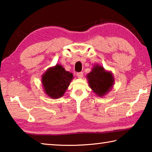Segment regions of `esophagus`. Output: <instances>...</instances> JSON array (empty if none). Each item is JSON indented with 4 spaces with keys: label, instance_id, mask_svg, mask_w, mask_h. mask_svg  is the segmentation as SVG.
<instances>
[{
    "label": "esophagus",
    "instance_id": "obj_1",
    "mask_svg": "<svg viewBox=\"0 0 152 152\" xmlns=\"http://www.w3.org/2000/svg\"><path fill=\"white\" fill-rule=\"evenodd\" d=\"M76 76H78L79 78H82V76H83V72H78L76 74Z\"/></svg>",
    "mask_w": 152,
    "mask_h": 152
}]
</instances>
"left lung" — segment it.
<instances>
[{
  "label": "left lung",
  "mask_w": 152,
  "mask_h": 152,
  "mask_svg": "<svg viewBox=\"0 0 152 152\" xmlns=\"http://www.w3.org/2000/svg\"><path fill=\"white\" fill-rule=\"evenodd\" d=\"M91 88L98 96H102L107 93L114 83L111 73L107 72L102 66H96L87 75Z\"/></svg>",
  "instance_id": "left-lung-1"
}]
</instances>
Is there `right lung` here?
Wrapping results in <instances>:
<instances>
[{
	"label": "right lung",
	"mask_w": 152,
	"mask_h": 152,
	"mask_svg": "<svg viewBox=\"0 0 152 152\" xmlns=\"http://www.w3.org/2000/svg\"><path fill=\"white\" fill-rule=\"evenodd\" d=\"M72 78V74L66 71L60 65L50 68L42 77L45 93L52 99L62 96Z\"/></svg>",
	"instance_id": "1"
}]
</instances>
